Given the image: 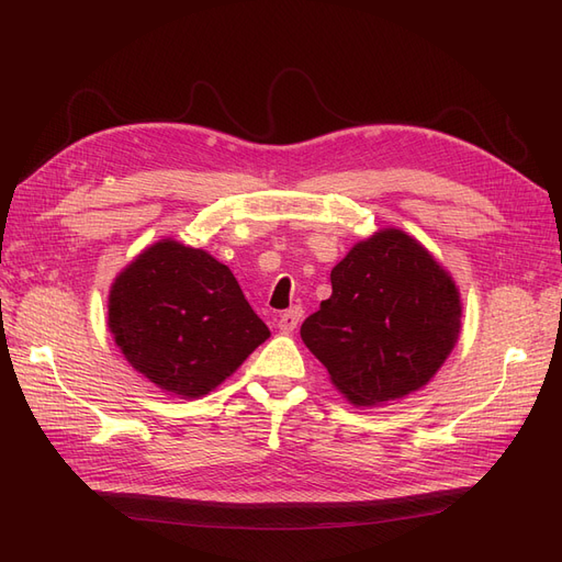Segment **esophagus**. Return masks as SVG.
Segmentation results:
<instances>
[{
  "instance_id": "1",
  "label": "esophagus",
  "mask_w": 562,
  "mask_h": 562,
  "mask_svg": "<svg viewBox=\"0 0 562 562\" xmlns=\"http://www.w3.org/2000/svg\"><path fill=\"white\" fill-rule=\"evenodd\" d=\"M300 318H302V310L300 307H293V310H288V312H283L281 316H279V330L281 333H293L295 328H297V323H300Z\"/></svg>"
}]
</instances>
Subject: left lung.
<instances>
[{"label":"left lung","instance_id":"8db88e82","mask_svg":"<svg viewBox=\"0 0 562 562\" xmlns=\"http://www.w3.org/2000/svg\"><path fill=\"white\" fill-rule=\"evenodd\" d=\"M333 295L304 318L302 342L353 405H382L427 384L462 328L448 271L413 236L380 229L330 271Z\"/></svg>","mask_w":562,"mask_h":562}]
</instances>
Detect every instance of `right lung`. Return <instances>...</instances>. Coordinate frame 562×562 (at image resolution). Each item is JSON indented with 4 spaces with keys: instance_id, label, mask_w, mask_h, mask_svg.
Masks as SVG:
<instances>
[{
    "instance_id": "obj_1",
    "label": "right lung",
    "mask_w": 562,
    "mask_h": 562,
    "mask_svg": "<svg viewBox=\"0 0 562 562\" xmlns=\"http://www.w3.org/2000/svg\"><path fill=\"white\" fill-rule=\"evenodd\" d=\"M108 326L124 359L180 398L206 396L269 337L229 267L173 239L119 271Z\"/></svg>"
}]
</instances>
